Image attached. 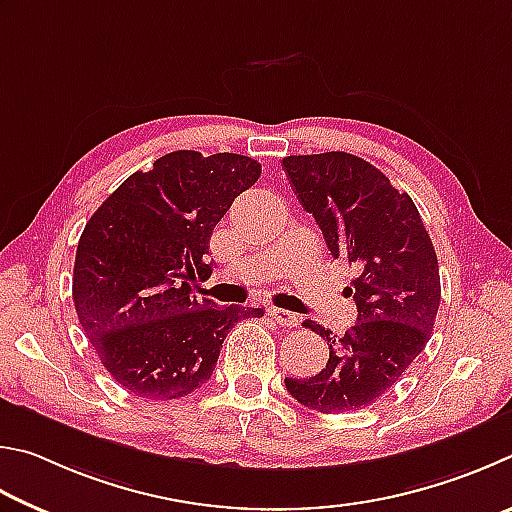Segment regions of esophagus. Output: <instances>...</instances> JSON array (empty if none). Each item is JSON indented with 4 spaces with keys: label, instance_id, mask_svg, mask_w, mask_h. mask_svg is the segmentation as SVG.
<instances>
[{
    "label": "esophagus",
    "instance_id": "obj_1",
    "mask_svg": "<svg viewBox=\"0 0 512 512\" xmlns=\"http://www.w3.org/2000/svg\"><path fill=\"white\" fill-rule=\"evenodd\" d=\"M267 312H270V317H272L279 326L294 328V326L299 324V317L292 315V312H288V310H283V308H270Z\"/></svg>",
    "mask_w": 512,
    "mask_h": 512
}]
</instances>
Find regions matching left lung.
I'll use <instances>...</instances> for the list:
<instances>
[{
  "label": "left lung",
  "mask_w": 512,
  "mask_h": 512,
  "mask_svg": "<svg viewBox=\"0 0 512 512\" xmlns=\"http://www.w3.org/2000/svg\"><path fill=\"white\" fill-rule=\"evenodd\" d=\"M283 168L333 258L360 270L346 288L357 324L337 339L306 321L326 337L330 357L312 378H285V389L321 414L364 409L402 378L432 337L441 303L432 238L414 200L369 161L321 152L285 157Z\"/></svg>",
  "instance_id": "left-lung-1"
}]
</instances>
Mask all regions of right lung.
I'll list each match as a JSON object with an SVG mask.
<instances>
[{
	"label": "right lung",
	"mask_w": 512,
	"mask_h": 512,
	"mask_svg": "<svg viewBox=\"0 0 512 512\" xmlns=\"http://www.w3.org/2000/svg\"><path fill=\"white\" fill-rule=\"evenodd\" d=\"M245 155L175 150L137 170L85 224L74 263V306L107 373L139 398H184L211 378L222 342L261 308L197 297L215 224L254 186Z\"/></svg>",
	"instance_id": "1"
}]
</instances>
